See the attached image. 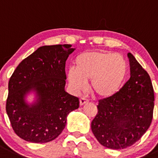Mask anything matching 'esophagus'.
<instances>
[{"label": "esophagus", "mask_w": 158, "mask_h": 158, "mask_svg": "<svg viewBox=\"0 0 158 158\" xmlns=\"http://www.w3.org/2000/svg\"><path fill=\"white\" fill-rule=\"evenodd\" d=\"M87 102H89V100L86 99V97H82V98H80V100H79V104H80L81 106H82L83 104H85Z\"/></svg>", "instance_id": "esophagus-1"}]
</instances>
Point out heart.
Masks as SVG:
<instances>
[{
	"label": "heart",
	"mask_w": 158,
	"mask_h": 158,
	"mask_svg": "<svg viewBox=\"0 0 158 158\" xmlns=\"http://www.w3.org/2000/svg\"><path fill=\"white\" fill-rule=\"evenodd\" d=\"M75 67L67 72L71 88L76 93L86 89L90 79L93 92L101 98L117 94L126 80L128 65L122 55L104 51H87L78 55Z\"/></svg>",
	"instance_id": "heart-1"
}]
</instances>
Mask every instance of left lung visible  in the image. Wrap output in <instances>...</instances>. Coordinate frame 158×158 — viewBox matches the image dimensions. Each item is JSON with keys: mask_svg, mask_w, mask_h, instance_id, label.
Segmentation results:
<instances>
[{"mask_svg": "<svg viewBox=\"0 0 158 158\" xmlns=\"http://www.w3.org/2000/svg\"><path fill=\"white\" fill-rule=\"evenodd\" d=\"M130 78L112 97L100 100L91 129L107 148L120 150L139 140L153 118L154 93L150 76L128 53Z\"/></svg>", "mask_w": 158, "mask_h": 158, "instance_id": "1", "label": "left lung"}]
</instances>
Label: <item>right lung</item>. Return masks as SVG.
<instances>
[{"mask_svg":"<svg viewBox=\"0 0 158 158\" xmlns=\"http://www.w3.org/2000/svg\"><path fill=\"white\" fill-rule=\"evenodd\" d=\"M74 51L70 44L43 46L13 72L6 111L13 130L24 140H54L65 127L68 114L79 108V98L64 89L65 61ZM31 92L36 94L37 101L29 105L25 97Z\"/></svg>","mask_w":158,"mask_h":158,"instance_id":"add662e5","label":"right lung"}]
</instances>
